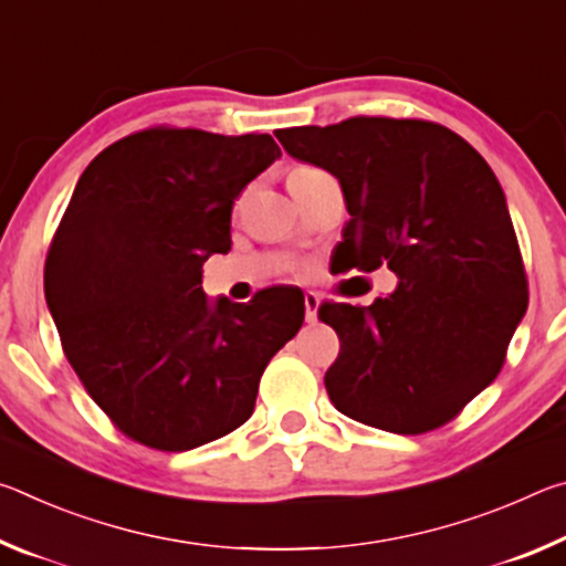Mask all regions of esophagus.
Here are the masks:
<instances>
[{
	"mask_svg": "<svg viewBox=\"0 0 566 566\" xmlns=\"http://www.w3.org/2000/svg\"><path fill=\"white\" fill-rule=\"evenodd\" d=\"M319 294L306 292L304 294V317L306 322H317V310H319Z\"/></svg>",
	"mask_w": 566,
	"mask_h": 566,
	"instance_id": "34e87169",
	"label": "esophagus"
}]
</instances>
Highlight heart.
<instances>
[{"instance_id": "b5f03b06", "label": "heart", "mask_w": 566, "mask_h": 566, "mask_svg": "<svg viewBox=\"0 0 566 566\" xmlns=\"http://www.w3.org/2000/svg\"><path fill=\"white\" fill-rule=\"evenodd\" d=\"M314 171H319V169H314V167H294V169L290 171V179H294V177H306V175H314Z\"/></svg>"}]
</instances>
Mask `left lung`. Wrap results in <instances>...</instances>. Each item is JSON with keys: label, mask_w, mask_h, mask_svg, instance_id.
I'll list each match as a JSON object with an SVG mask.
<instances>
[{"label": "left lung", "mask_w": 566, "mask_h": 566, "mask_svg": "<svg viewBox=\"0 0 566 566\" xmlns=\"http://www.w3.org/2000/svg\"><path fill=\"white\" fill-rule=\"evenodd\" d=\"M276 139L339 179L352 217L344 266H387L399 280L369 306H319L342 342L324 375L332 405L395 434L447 424L500 375L530 300L494 171L459 134L424 119L352 117Z\"/></svg>", "instance_id": "obj_1"}]
</instances>
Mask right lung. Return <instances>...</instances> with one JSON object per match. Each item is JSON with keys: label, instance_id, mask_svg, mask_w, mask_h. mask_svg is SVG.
<instances>
[{"label": "right lung", "instance_id": "right-lung-1", "mask_svg": "<svg viewBox=\"0 0 566 566\" xmlns=\"http://www.w3.org/2000/svg\"><path fill=\"white\" fill-rule=\"evenodd\" d=\"M282 151L270 134L151 127L90 161L56 227L44 296L87 395L134 442L187 452L252 417L266 364L304 300L272 286L209 302L202 264L227 252L234 199Z\"/></svg>", "mask_w": 566, "mask_h": 566}]
</instances>
